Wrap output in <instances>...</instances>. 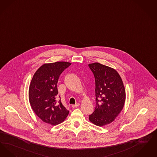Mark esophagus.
Returning <instances> with one entry per match:
<instances>
[{
  "label": "esophagus",
  "instance_id": "1",
  "mask_svg": "<svg viewBox=\"0 0 157 157\" xmlns=\"http://www.w3.org/2000/svg\"><path fill=\"white\" fill-rule=\"evenodd\" d=\"M79 105H80V104H79V103H77V104H75L72 105V107H73V108H75V107H78V106H79Z\"/></svg>",
  "mask_w": 157,
  "mask_h": 157
}]
</instances>
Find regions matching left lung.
<instances>
[{"label": "left lung", "mask_w": 157, "mask_h": 157, "mask_svg": "<svg viewBox=\"0 0 157 157\" xmlns=\"http://www.w3.org/2000/svg\"><path fill=\"white\" fill-rule=\"evenodd\" d=\"M96 83V107L89 120L102 127L112 123L123 109L125 91L122 79L114 68L99 63L89 64Z\"/></svg>", "instance_id": "left-lung-1"}]
</instances>
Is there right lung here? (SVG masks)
I'll use <instances>...</instances> for the list:
<instances>
[{"instance_id": "add662e5", "label": "right lung", "mask_w": 157, "mask_h": 157, "mask_svg": "<svg viewBox=\"0 0 157 157\" xmlns=\"http://www.w3.org/2000/svg\"><path fill=\"white\" fill-rule=\"evenodd\" d=\"M71 64L57 61L44 64L36 71L29 90V102L35 114L44 123L52 125L62 123L69 111L57 101V84L63 71Z\"/></svg>"}]
</instances>
